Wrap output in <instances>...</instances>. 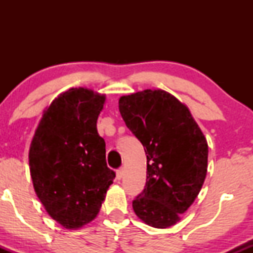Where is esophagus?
I'll list each match as a JSON object with an SVG mask.
<instances>
[{"label":"esophagus","instance_id":"1","mask_svg":"<svg viewBox=\"0 0 253 253\" xmlns=\"http://www.w3.org/2000/svg\"><path fill=\"white\" fill-rule=\"evenodd\" d=\"M124 173H125V170H124V169H119V170L117 171V178H118V179L123 178Z\"/></svg>","mask_w":253,"mask_h":253}]
</instances>
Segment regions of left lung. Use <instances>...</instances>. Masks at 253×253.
<instances>
[{"mask_svg":"<svg viewBox=\"0 0 253 253\" xmlns=\"http://www.w3.org/2000/svg\"><path fill=\"white\" fill-rule=\"evenodd\" d=\"M119 110L143 144L147 159L146 185L133 201V211L151 227L176 225L195 201L207 175L206 136L189 108L165 90L121 96Z\"/></svg>","mask_w":253,"mask_h":253,"instance_id":"obj_1","label":"left lung"}]
</instances>
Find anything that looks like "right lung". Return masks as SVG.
Here are the masks:
<instances>
[{"label": "right lung", "instance_id": "add662e5", "mask_svg": "<svg viewBox=\"0 0 253 253\" xmlns=\"http://www.w3.org/2000/svg\"><path fill=\"white\" fill-rule=\"evenodd\" d=\"M106 95L88 88L62 92L42 112L28 152L34 190L52 219L80 229L97 216L115 172L96 123Z\"/></svg>", "mask_w": 253, "mask_h": 253}]
</instances>
